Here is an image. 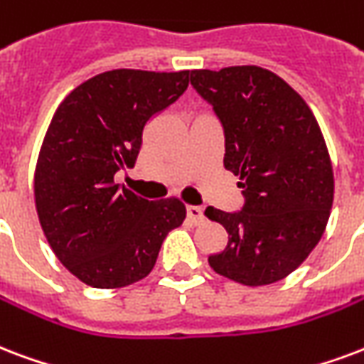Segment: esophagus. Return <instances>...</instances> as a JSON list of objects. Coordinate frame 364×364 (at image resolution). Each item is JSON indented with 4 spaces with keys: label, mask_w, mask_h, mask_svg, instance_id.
I'll return each mask as SVG.
<instances>
[{
    "label": "esophagus",
    "mask_w": 364,
    "mask_h": 364,
    "mask_svg": "<svg viewBox=\"0 0 364 364\" xmlns=\"http://www.w3.org/2000/svg\"><path fill=\"white\" fill-rule=\"evenodd\" d=\"M187 218L193 223H202L204 221V210L200 206H187Z\"/></svg>",
    "instance_id": "obj_1"
}]
</instances>
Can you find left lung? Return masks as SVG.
<instances>
[{
    "instance_id": "1",
    "label": "left lung",
    "mask_w": 364,
    "mask_h": 364,
    "mask_svg": "<svg viewBox=\"0 0 364 364\" xmlns=\"http://www.w3.org/2000/svg\"><path fill=\"white\" fill-rule=\"evenodd\" d=\"M191 83L223 124V164L246 198L235 213L206 208L204 215L229 235L225 250L208 263L244 287L282 281L328 223L334 173L323 132L307 102L262 66L193 70Z\"/></svg>"
}]
</instances>
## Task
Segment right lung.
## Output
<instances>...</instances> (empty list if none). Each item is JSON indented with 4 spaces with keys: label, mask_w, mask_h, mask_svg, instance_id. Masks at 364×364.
I'll use <instances>...</instances> for the list:
<instances>
[{
    "label": "right lung",
    "mask_w": 364,
    "mask_h": 364,
    "mask_svg": "<svg viewBox=\"0 0 364 364\" xmlns=\"http://www.w3.org/2000/svg\"><path fill=\"white\" fill-rule=\"evenodd\" d=\"M188 74L102 72L53 114L36 162V212L55 256L87 287L145 279L166 235L187 215L176 196L146 200L118 187L114 176L135 164L145 124L183 95Z\"/></svg>",
    "instance_id": "add662e5"
}]
</instances>
